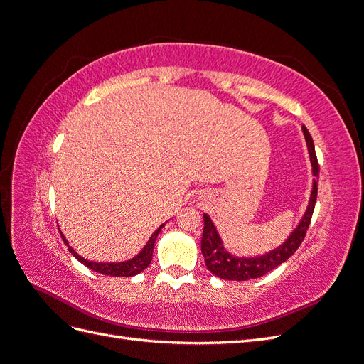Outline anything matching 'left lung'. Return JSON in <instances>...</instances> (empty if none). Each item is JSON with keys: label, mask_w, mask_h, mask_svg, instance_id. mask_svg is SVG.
I'll list each match as a JSON object with an SVG mask.
<instances>
[{"label": "left lung", "mask_w": 364, "mask_h": 364, "mask_svg": "<svg viewBox=\"0 0 364 364\" xmlns=\"http://www.w3.org/2000/svg\"><path fill=\"white\" fill-rule=\"evenodd\" d=\"M302 132L306 142L308 155H310L311 167H313V188L310 194V200H308V206L301 218V222L293 229V232L287 237L282 245L278 247L272 249L267 253H262L258 257H235L226 250L222 237L218 235V230L214 226L211 217L208 214H203V235H202V255L205 258L206 269L211 272L215 277L228 279V281H249L255 279L264 274L272 272L281 266L282 262L287 261L293 253L301 246V243L305 238L306 229L310 226L311 215L314 211V205L317 199V176H318V164L314 151L313 138L310 132L305 126H302Z\"/></svg>", "instance_id": "obj_1"}]
</instances>
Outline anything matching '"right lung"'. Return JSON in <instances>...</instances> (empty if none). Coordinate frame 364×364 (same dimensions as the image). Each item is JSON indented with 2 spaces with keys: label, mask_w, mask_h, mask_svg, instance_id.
<instances>
[{
  "label": "right lung",
  "mask_w": 364,
  "mask_h": 364,
  "mask_svg": "<svg viewBox=\"0 0 364 364\" xmlns=\"http://www.w3.org/2000/svg\"><path fill=\"white\" fill-rule=\"evenodd\" d=\"M165 226L161 225L155 232L151 234V237L149 238V241L146 243V246L141 249V252L138 253V255H135L132 259H127V261H121V262H95V261H87L83 257H80L79 253H77L68 243V240L63 238L65 245L68 246V250L73 253V257L75 259H79L82 264H85L86 267H90L91 270L97 272V273H102V274H107V277H124V278H129V277H135V274L141 273L142 270H146L149 267V264L151 262V257H153V247H155V241L161 232V229Z\"/></svg>",
  "instance_id": "right-lung-1"
}]
</instances>
